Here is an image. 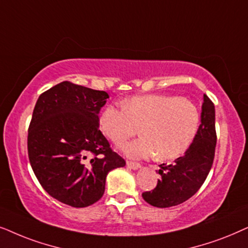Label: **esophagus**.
<instances>
[{
    "label": "esophagus",
    "instance_id": "obj_1",
    "mask_svg": "<svg viewBox=\"0 0 248 248\" xmlns=\"http://www.w3.org/2000/svg\"><path fill=\"white\" fill-rule=\"evenodd\" d=\"M127 167L130 168V169H133V170H137L140 168V164L136 163V162H131V161H127Z\"/></svg>",
    "mask_w": 248,
    "mask_h": 248
}]
</instances>
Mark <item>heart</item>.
Returning <instances> with one entry per match:
<instances>
[{
  "label": "heart",
  "mask_w": 248,
  "mask_h": 248,
  "mask_svg": "<svg viewBox=\"0 0 248 248\" xmlns=\"http://www.w3.org/2000/svg\"><path fill=\"white\" fill-rule=\"evenodd\" d=\"M103 133L121 144L137 133L143 136L121 145V151L133 158L172 160L183 155L195 140L201 113L193 102L173 95L150 94L124 102V107L108 105L100 117Z\"/></svg>",
  "instance_id": "1"
}]
</instances>
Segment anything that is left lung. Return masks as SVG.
I'll return each mask as SVG.
<instances>
[{
  "label": "left lung",
  "mask_w": 248,
  "mask_h": 248,
  "mask_svg": "<svg viewBox=\"0 0 248 248\" xmlns=\"http://www.w3.org/2000/svg\"><path fill=\"white\" fill-rule=\"evenodd\" d=\"M217 145L216 108L204 95L201 126L195 140L171 164H161L156 187L141 194L143 199L156 207H170L190 199L205 181L213 164Z\"/></svg>",
  "instance_id": "obj_1"
}]
</instances>
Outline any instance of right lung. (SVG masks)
I'll return each mask as SVG.
<instances>
[{"mask_svg": "<svg viewBox=\"0 0 248 248\" xmlns=\"http://www.w3.org/2000/svg\"><path fill=\"white\" fill-rule=\"evenodd\" d=\"M107 92L62 81L36 102L28 156L36 178L55 200L86 207L103 196L111 170L126 166L98 129Z\"/></svg>", "mask_w": 248, "mask_h": 248, "instance_id": "1", "label": "right lung"}]
</instances>
